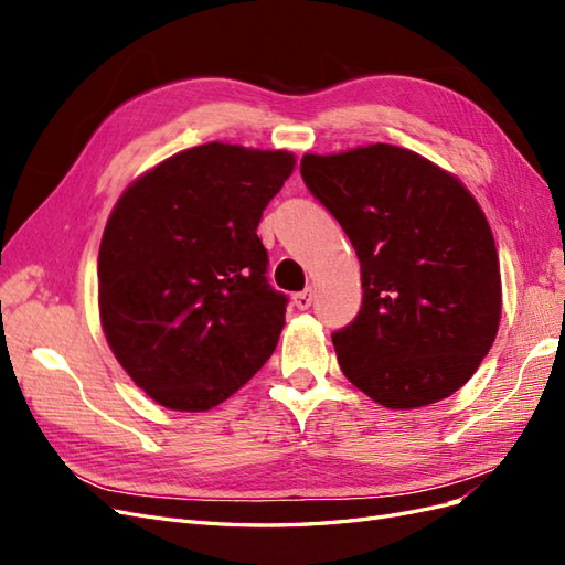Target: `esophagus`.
<instances>
[{
	"label": "esophagus",
	"instance_id": "34e87169",
	"mask_svg": "<svg viewBox=\"0 0 565 565\" xmlns=\"http://www.w3.org/2000/svg\"><path fill=\"white\" fill-rule=\"evenodd\" d=\"M311 301H313V292H311V289H303V292H297V295L292 297V303L297 306L299 311H306V309H309Z\"/></svg>",
	"mask_w": 565,
	"mask_h": 565
}]
</instances>
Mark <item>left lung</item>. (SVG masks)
Masks as SVG:
<instances>
[{
  "instance_id": "left-lung-1",
  "label": "left lung",
  "mask_w": 565,
  "mask_h": 565,
  "mask_svg": "<svg viewBox=\"0 0 565 565\" xmlns=\"http://www.w3.org/2000/svg\"><path fill=\"white\" fill-rule=\"evenodd\" d=\"M301 179L361 262L363 306L332 334L341 372L391 409L452 396L488 355L502 313L498 249L478 202L388 143L303 156Z\"/></svg>"
}]
</instances>
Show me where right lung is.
Segmentation results:
<instances>
[{"label":"right lung","mask_w":565,"mask_h":565,"mask_svg":"<svg viewBox=\"0 0 565 565\" xmlns=\"http://www.w3.org/2000/svg\"><path fill=\"white\" fill-rule=\"evenodd\" d=\"M287 150L204 143L117 200L98 252L100 324L152 401L224 403L278 347L287 297L268 285L259 228L292 174Z\"/></svg>","instance_id":"add662e5"}]
</instances>
